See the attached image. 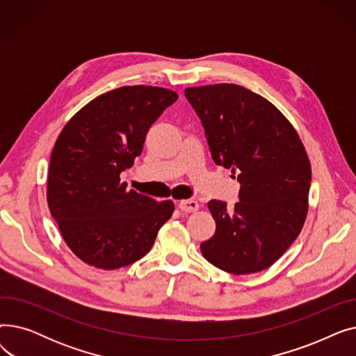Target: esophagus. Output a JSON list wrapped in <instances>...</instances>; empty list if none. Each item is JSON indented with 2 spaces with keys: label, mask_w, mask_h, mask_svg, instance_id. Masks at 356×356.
I'll return each mask as SVG.
<instances>
[{
  "label": "esophagus",
  "mask_w": 356,
  "mask_h": 356,
  "mask_svg": "<svg viewBox=\"0 0 356 356\" xmlns=\"http://www.w3.org/2000/svg\"><path fill=\"white\" fill-rule=\"evenodd\" d=\"M179 209L183 212H196L199 209V203L192 199H186L179 202Z\"/></svg>",
  "instance_id": "esophagus-1"
}]
</instances>
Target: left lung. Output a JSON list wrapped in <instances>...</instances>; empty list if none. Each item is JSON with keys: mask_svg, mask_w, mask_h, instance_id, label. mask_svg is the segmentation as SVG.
Returning a JSON list of instances; mask_svg holds the SVG:
<instances>
[{"mask_svg": "<svg viewBox=\"0 0 356 356\" xmlns=\"http://www.w3.org/2000/svg\"><path fill=\"white\" fill-rule=\"evenodd\" d=\"M216 164L241 183L234 208L212 199L215 235L200 251L215 267L252 274L273 266L300 234L312 165L291 122L270 101L235 83L186 88Z\"/></svg>", "mask_w": 356, "mask_h": 356, "instance_id": "obj_1", "label": "left lung"}]
</instances>
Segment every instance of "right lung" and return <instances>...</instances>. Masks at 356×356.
<instances>
[{
    "label": "right lung",
    "instance_id": "obj_1",
    "mask_svg": "<svg viewBox=\"0 0 356 356\" xmlns=\"http://www.w3.org/2000/svg\"><path fill=\"white\" fill-rule=\"evenodd\" d=\"M159 86H122L74 114L54 143L47 204L59 231L88 266L117 270L152 250L175 203L127 191L120 175L143 152L147 131L177 99Z\"/></svg>",
    "mask_w": 356,
    "mask_h": 356
}]
</instances>
